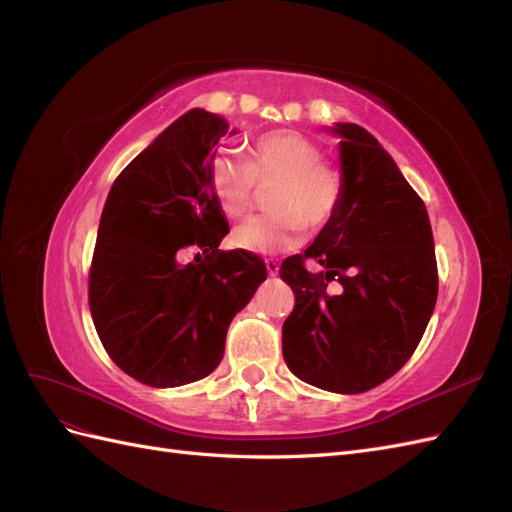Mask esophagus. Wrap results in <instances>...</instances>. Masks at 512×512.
<instances>
[{
	"instance_id": "obj_1",
	"label": "esophagus",
	"mask_w": 512,
	"mask_h": 512,
	"mask_svg": "<svg viewBox=\"0 0 512 512\" xmlns=\"http://www.w3.org/2000/svg\"><path fill=\"white\" fill-rule=\"evenodd\" d=\"M265 265H267V271H269L271 277H275L277 271H280V265H277V260H273V258H267Z\"/></svg>"
}]
</instances>
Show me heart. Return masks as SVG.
<instances>
[{
	"label": "heart",
	"instance_id": "heart-1",
	"mask_svg": "<svg viewBox=\"0 0 512 512\" xmlns=\"http://www.w3.org/2000/svg\"><path fill=\"white\" fill-rule=\"evenodd\" d=\"M324 160L320 145L294 130L258 136L250 156L218 153L209 164V185L222 211L239 218L254 203L256 183L275 181L269 209L232 232V243L252 254H277L294 247L303 226H329L344 203V175Z\"/></svg>",
	"mask_w": 512,
	"mask_h": 512
}]
</instances>
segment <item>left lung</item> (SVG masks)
Wrapping results in <instances>:
<instances>
[{
    "mask_svg": "<svg viewBox=\"0 0 512 512\" xmlns=\"http://www.w3.org/2000/svg\"><path fill=\"white\" fill-rule=\"evenodd\" d=\"M342 136L344 203L280 277L294 292L284 322V361L331 393H365L406 365L438 299L436 247L425 203L365 128ZM316 261V274L304 265ZM335 281L334 288L330 282Z\"/></svg>",
    "mask_w": 512,
    "mask_h": 512,
    "instance_id": "8db88e82",
    "label": "left lung"
}]
</instances>
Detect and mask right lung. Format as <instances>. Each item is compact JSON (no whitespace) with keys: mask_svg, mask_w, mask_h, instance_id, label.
<instances>
[{"mask_svg":"<svg viewBox=\"0 0 512 512\" xmlns=\"http://www.w3.org/2000/svg\"><path fill=\"white\" fill-rule=\"evenodd\" d=\"M226 132V119L192 108L121 170L102 209L91 318L115 365L158 389L209 376L230 320L267 280L256 254L218 250L228 224L209 164Z\"/></svg>","mask_w":512,"mask_h":512,"instance_id":"right-lung-1","label":"right lung"}]
</instances>
